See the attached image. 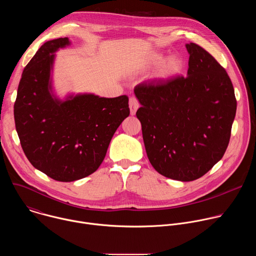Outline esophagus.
Returning a JSON list of instances; mask_svg holds the SVG:
<instances>
[{"label":"esophagus","instance_id":"34e87169","mask_svg":"<svg viewBox=\"0 0 256 256\" xmlns=\"http://www.w3.org/2000/svg\"><path fill=\"white\" fill-rule=\"evenodd\" d=\"M128 105H130V114L132 116H134L136 110L140 107V103L138 101V99L136 97H130V102H128Z\"/></svg>","mask_w":256,"mask_h":256}]
</instances>
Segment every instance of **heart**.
I'll use <instances>...</instances> for the list:
<instances>
[{
	"instance_id": "1",
	"label": "heart",
	"mask_w": 256,
	"mask_h": 256,
	"mask_svg": "<svg viewBox=\"0 0 256 256\" xmlns=\"http://www.w3.org/2000/svg\"><path fill=\"white\" fill-rule=\"evenodd\" d=\"M144 68H156V77L160 80H169L180 75L184 70V60L179 54H172L165 58V54L160 52L151 54L144 62L142 64Z\"/></svg>"
}]
</instances>
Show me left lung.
I'll return each instance as SVG.
<instances>
[{"mask_svg":"<svg viewBox=\"0 0 256 256\" xmlns=\"http://www.w3.org/2000/svg\"><path fill=\"white\" fill-rule=\"evenodd\" d=\"M186 46V77L144 81L134 91L150 163L165 177L192 181L224 156L237 101L226 70L202 46Z\"/></svg>","mask_w":256,"mask_h":256,"instance_id":"obj_1","label":"left lung"}]
</instances>
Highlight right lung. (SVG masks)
I'll return each instance as SVG.
<instances>
[{
	"label": "right lung",
	"instance_id": "right-lung-1",
	"mask_svg": "<svg viewBox=\"0 0 256 256\" xmlns=\"http://www.w3.org/2000/svg\"><path fill=\"white\" fill-rule=\"evenodd\" d=\"M70 46L68 38L46 42L25 66L14 104L21 147L29 162L56 181L70 182L95 172L109 142L130 116L128 97L52 93L54 52Z\"/></svg>",
	"mask_w": 256,
	"mask_h": 256
}]
</instances>
